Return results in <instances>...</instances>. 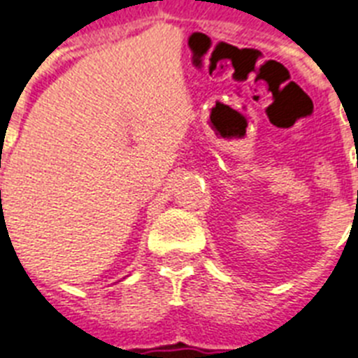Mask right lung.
<instances>
[{
	"label": "right lung",
	"mask_w": 358,
	"mask_h": 358,
	"mask_svg": "<svg viewBox=\"0 0 358 358\" xmlns=\"http://www.w3.org/2000/svg\"><path fill=\"white\" fill-rule=\"evenodd\" d=\"M0 193H1V191H0Z\"/></svg>",
	"instance_id": "obj_1"
}]
</instances>
